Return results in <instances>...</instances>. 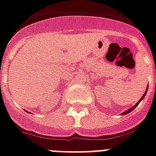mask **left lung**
Listing matches in <instances>:
<instances>
[{
	"mask_svg": "<svg viewBox=\"0 0 156 156\" xmlns=\"http://www.w3.org/2000/svg\"><path fill=\"white\" fill-rule=\"evenodd\" d=\"M147 90H148V88H147V90L145 91V93H144V95H143V97H142V98H141V99H140V101H139V102H137V103H136V105H135V106H134V107H133L132 108H130V109H129V110H127V111H124V112H123V113L122 114V115H126V114H128V113H130V112H131V111H132L133 110H134V109L135 108V107H137L138 105L140 104V102H141V100H142V99H144V97H145V95H146L147 92Z\"/></svg>",
	"mask_w": 156,
	"mask_h": 156,
	"instance_id": "8db88e82",
	"label": "left lung"
}]
</instances>
